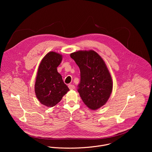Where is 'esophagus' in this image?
<instances>
[{"mask_svg": "<svg viewBox=\"0 0 152 152\" xmlns=\"http://www.w3.org/2000/svg\"><path fill=\"white\" fill-rule=\"evenodd\" d=\"M69 88L70 90H73V89L75 88V86L74 85L70 84V85H69Z\"/></svg>", "mask_w": 152, "mask_h": 152, "instance_id": "esophagus-1", "label": "esophagus"}]
</instances>
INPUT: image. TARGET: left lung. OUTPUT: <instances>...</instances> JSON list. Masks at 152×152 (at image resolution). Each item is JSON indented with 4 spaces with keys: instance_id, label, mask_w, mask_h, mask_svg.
Segmentation results:
<instances>
[{
    "instance_id": "left-lung-1",
    "label": "left lung",
    "mask_w": 152,
    "mask_h": 152,
    "mask_svg": "<svg viewBox=\"0 0 152 152\" xmlns=\"http://www.w3.org/2000/svg\"><path fill=\"white\" fill-rule=\"evenodd\" d=\"M78 66L80 81L77 91L90 109L96 110L109 99L113 83L110 73L100 56L94 50H79L70 54Z\"/></svg>"
}]
</instances>
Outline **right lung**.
<instances>
[{"mask_svg":"<svg viewBox=\"0 0 152 152\" xmlns=\"http://www.w3.org/2000/svg\"><path fill=\"white\" fill-rule=\"evenodd\" d=\"M62 56L50 52L39 64L35 83V93L39 102L48 107L58 103L69 91L57 67L62 61Z\"/></svg>","mask_w":152,"mask_h":152,"instance_id":"1","label":"right lung"}]
</instances>
